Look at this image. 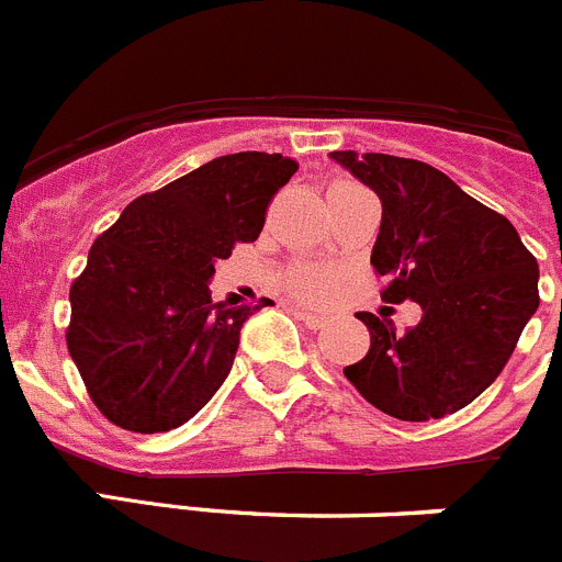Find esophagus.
<instances>
[{"label": "esophagus", "instance_id": "34e87169", "mask_svg": "<svg viewBox=\"0 0 562 562\" xmlns=\"http://www.w3.org/2000/svg\"><path fill=\"white\" fill-rule=\"evenodd\" d=\"M290 312L295 317H301V321H304V324L310 326V329H324V326H329V317L317 315V312L304 310V306H290Z\"/></svg>", "mask_w": 562, "mask_h": 562}]
</instances>
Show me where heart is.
Listing matches in <instances>:
<instances>
[{"label":"heart","mask_w":562,"mask_h":562,"mask_svg":"<svg viewBox=\"0 0 562 562\" xmlns=\"http://www.w3.org/2000/svg\"><path fill=\"white\" fill-rule=\"evenodd\" d=\"M337 186H355V182H335ZM284 286L301 301H312V304H324L335 295L337 290V272L326 270V267L317 265H295L284 276Z\"/></svg>","instance_id":"b5f03b06"}]
</instances>
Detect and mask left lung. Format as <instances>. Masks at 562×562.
Returning <instances> with one entry per match:
<instances>
[{"label": "left lung", "instance_id": "left-lung-1", "mask_svg": "<svg viewBox=\"0 0 562 562\" xmlns=\"http://www.w3.org/2000/svg\"><path fill=\"white\" fill-rule=\"evenodd\" d=\"M382 202L371 265L382 301H416L405 331L360 312L371 346L342 374L382 414L441 419L501 374L540 304L538 261L513 222L461 191L448 173L394 154L331 151Z\"/></svg>", "mask_w": 562, "mask_h": 562}]
</instances>
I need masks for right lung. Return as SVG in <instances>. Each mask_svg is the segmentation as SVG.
I'll use <instances>...</instances> for the list:
<instances>
[{"mask_svg": "<svg viewBox=\"0 0 562 562\" xmlns=\"http://www.w3.org/2000/svg\"><path fill=\"white\" fill-rule=\"evenodd\" d=\"M295 171L281 154H225L137 196L95 238L69 286L67 349L112 425L166 434L220 391L258 306L213 304V261L256 241Z\"/></svg>", "mask_w": 562, "mask_h": 562, "instance_id": "add662e5", "label": "right lung"}]
</instances>
